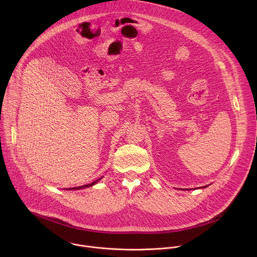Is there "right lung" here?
<instances>
[{
  "label": "right lung",
  "mask_w": 257,
  "mask_h": 257,
  "mask_svg": "<svg viewBox=\"0 0 257 257\" xmlns=\"http://www.w3.org/2000/svg\"><path fill=\"white\" fill-rule=\"evenodd\" d=\"M98 180H99V179H98ZM98 180H96V181H94V182H92V183H90V184H87V185H83V186H79V187H74V188H69V190H70V189H81V188H85V187H90V186L94 185Z\"/></svg>",
  "instance_id": "obj_1"
}]
</instances>
